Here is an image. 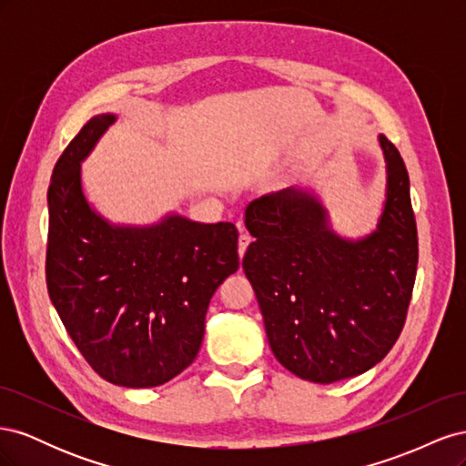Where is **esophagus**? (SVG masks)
<instances>
[{
	"label": "esophagus",
	"instance_id": "obj_1",
	"mask_svg": "<svg viewBox=\"0 0 466 466\" xmlns=\"http://www.w3.org/2000/svg\"><path fill=\"white\" fill-rule=\"evenodd\" d=\"M250 241H252L250 235L241 229V235H238V257L245 255V250H247V247L250 245Z\"/></svg>",
	"mask_w": 466,
	"mask_h": 466
}]
</instances>
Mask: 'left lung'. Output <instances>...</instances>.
<instances>
[{
    "label": "left lung",
    "instance_id": "left-lung-1",
    "mask_svg": "<svg viewBox=\"0 0 466 466\" xmlns=\"http://www.w3.org/2000/svg\"><path fill=\"white\" fill-rule=\"evenodd\" d=\"M387 200L377 229L350 241L301 188L252 200L243 270L257 293L268 342L286 370L329 385L383 360L402 332L418 266L410 180L380 134Z\"/></svg>",
    "mask_w": 466,
    "mask_h": 466
}]
</instances>
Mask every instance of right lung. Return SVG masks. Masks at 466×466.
<instances>
[{
	"label": "right lung",
	"instance_id": "obj_1",
	"mask_svg": "<svg viewBox=\"0 0 466 466\" xmlns=\"http://www.w3.org/2000/svg\"><path fill=\"white\" fill-rule=\"evenodd\" d=\"M115 115L69 142L48 187L46 286L81 356L112 385L159 387L198 356L211 295L237 272V228L171 214L112 225L89 206L81 161Z\"/></svg>",
	"mask_w": 466,
	"mask_h": 466
}]
</instances>
